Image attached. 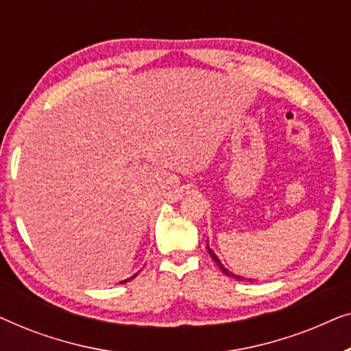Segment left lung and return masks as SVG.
I'll list each match as a JSON object with an SVG mask.
<instances>
[{"instance_id":"1","label":"left lung","mask_w":351,"mask_h":351,"mask_svg":"<svg viewBox=\"0 0 351 351\" xmlns=\"http://www.w3.org/2000/svg\"><path fill=\"white\" fill-rule=\"evenodd\" d=\"M206 247H208V252L210 254V257H213V261H214L215 263H217V267L220 268V270H222V271L225 273V275H227V276H232V278H237V280H243L241 276H237V275H234V273H232L230 270H227V268H225V267L222 265V262H220V261H219V257L215 256V254L213 252V249L209 247V244H208V246H206Z\"/></svg>"}]
</instances>
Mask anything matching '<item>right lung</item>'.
I'll return each mask as SVG.
<instances>
[{"instance_id": "right-lung-1", "label": "right lung", "mask_w": 351, "mask_h": 351, "mask_svg": "<svg viewBox=\"0 0 351 351\" xmlns=\"http://www.w3.org/2000/svg\"><path fill=\"white\" fill-rule=\"evenodd\" d=\"M136 276H137V275H134L132 278H136ZM132 278H129V280H132ZM129 280H124V281H121V285H124V282H128Z\"/></svg>"}]
</instances>
